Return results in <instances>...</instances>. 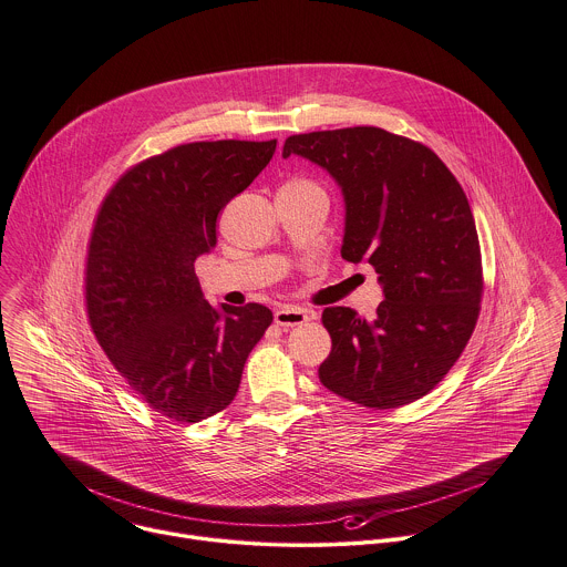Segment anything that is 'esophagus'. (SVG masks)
<instances>
[{
    "mask_svg": "<svg viewBox=\"0 0 567 567\" xmlns=\"http://www.w3.org/2000/svg\"><path fill=\"white\" fill-rule=\"evenodd\" d=\"M309 320H311V311H307L302 307H293V305H285L274 313V322L278 327H300Z\"/></svg>",
    "mask_w": 567,
    "mask_h": 567,
    "instance_id": "34e87169",
    "label": "esophagus"
}]
</instances>
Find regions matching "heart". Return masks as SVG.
Wrapping results in <instances>:
<instances>
[{"label": "heart", "mask_w": 567, "mask_h": 567, "mask_svg": "<svg viewBox=\"0 0 567 567\" xmlns=\"http://www.w3.org/2000/svg\"><path fill=\"white\" fill-rule=\"evenodd\" d=\"M282 187H296V189H320L316 183L307 181V178H291L287 181Z\"/></svg>", "instance_id": "obj_1"}]
</instances>
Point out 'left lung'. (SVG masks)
I'll return each mask as SVG.
<instances>
[{
  "label": "left lung",
  "instance_id": "left-lung-1",
  "mask_svg": "<svg viewBox=\"0 0 567 567\" xmlns=\"http://www.w3.org/2000/svg\"><path fill=\"white\" fill-rule=\"evenodd\" d=\"M331 174L344 198L342 258L375 267L373 320L329 307L320 382L336 395L398 409L431 393L460 360L480 316L482 251L468 198L422 143L360 125L293 134L282 156Z\"/></svg>",
  "mask_w": 567,
  "mask_h": 567
}]
</instances>
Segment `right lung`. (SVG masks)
Masks as SVG:
<instances>
[{"label":"right lung","instance_id":"add662e5","mask_svg":"<svg viewBox=\"0 0 567 567\" xmlns=\"http://www.w3.org/2000/svg\"><path fill=\"white\" fill-rule=\"evenodd\" d=\"M276 141H200L127 169L90 238L85 302L92 331L130 389L174 422L231 404L243 367L274 316L212 307L194 271L216 247L220 209L251 185Z\"/></svg>","mask_w":567,"mask_h":567}]
</instances>
